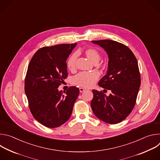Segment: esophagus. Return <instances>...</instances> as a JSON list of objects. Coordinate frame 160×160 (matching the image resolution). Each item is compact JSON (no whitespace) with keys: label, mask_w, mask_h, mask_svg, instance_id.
<instances>
[{"label":"esophagus","mask_w":160,"mask_h":160,"mask_svg":"<svg viewBox=\"0 0 160 160\" xmlns=\"http://www.w3.org/2000/svg\"><path fill=\"white\" fill-rule=\"evenodd\" d=\"M86 90H87L85 88H82V87L80 88V92H85V91H86Z\"/></svg>","instance_id":"34e87169"}]
</instances>
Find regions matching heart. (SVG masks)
<instances>
[{"label":"heart","mask_w":160,"mask_h":160,"mask_svg":"<svg viewBox=\"0 0 160 160\" xmlns=\"http://www.w3.org/2000/svg\"><path fill=\"white\" fill-rule=\"evenodd\" d=\"M84 55L94 64H97L101 59L99 52L94 48H88L82 51ZM77 59V54H72L66 61V66L68 70L73 72L76 70V63ZM99 74L97 72H81L73 78V83L84 88L92 87L97 82Z\"/></svg>","instance_id":"b5f03b06"}]
</instances>
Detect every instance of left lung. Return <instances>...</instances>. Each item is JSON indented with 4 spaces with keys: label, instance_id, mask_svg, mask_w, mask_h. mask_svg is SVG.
<instances>
[{
    "label": "left lung",
    "instance_id": "left-lung-1",
    "mask_svg": "<svg viewBox=\"0 0 160 160\" xmlns=\"http://www.w3.org/2000/svg\"><path fill=\"white\" fill-rule=\"evenodd\" d=\"M92 42L100 45L108 54L107 74L98 84L111 90V93L106 96L102 91L93 90L91 108L99 120L116 124L130 115L136 103L141 85L138 62L132 51L122 43L108 39Z\"/></svg>",
    "mask_w": 160,
    "mask_h": 160
}]
</instances>
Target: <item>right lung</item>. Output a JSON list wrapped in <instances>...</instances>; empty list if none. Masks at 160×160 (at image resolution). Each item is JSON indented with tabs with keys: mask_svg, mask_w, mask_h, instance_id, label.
I'll use <instances>...</instances> for the list:
<instances>
[{
	"mask_svg": "<svg viewBox=\"0 0 160 160\" xmlns=\"http://www.w3.org/2000/svg\"><path fill=\"white\" fill-rule=\"evenodd\" d=\"M77 43L43 47L33 55L25 81V91L34 118L48 128L58 127L70 118L79 88L58 87L68 77L66 59Z\"/></svg>",
	"mask_w": 160,
	"mask_h": 160,
	"instance_id": "right-lung-1",
	"label": "right lung"
}]
</instances>
